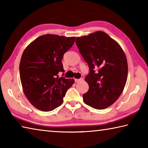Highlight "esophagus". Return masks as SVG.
<instances>
[{"label": "esophagus", "mask_w": 148, "mask_h": 148, "mask_svg": "<svg viewBox=\"0 0 148 148\" xmlns=\"http://www.w3.org/2000/svg\"><path fill=\"white\" fill-rule=\"evenodd\" d=\"M82 80H83V78H80V79H75V82H79L82 81Z\"/></svg>", "instance_id": "obj_1"}]
</instances>
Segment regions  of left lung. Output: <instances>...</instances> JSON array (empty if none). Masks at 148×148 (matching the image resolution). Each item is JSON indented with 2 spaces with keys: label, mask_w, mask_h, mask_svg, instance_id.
I'll list each match as a JSON object with an SVG mask.
<instances>
[{
  "label": "left lung",
  "mask_w": 148,
  "mask_h": 148,
  "mask_svg": "<svg viewBox=\"0 0 148 148\" xmlns=\"http://www.w3.org/2000/svg\"><path fill=\"white\" fill-rule=\"evenodd\" d=\"M76 44L89 68L85 77L89 87L83 95L84 103L95 109L106 108L117 101L126 84V56L119 44L102 31L77 37Z\"/></svg>",
  "instance_id": "obj_1"
}]
</instances>
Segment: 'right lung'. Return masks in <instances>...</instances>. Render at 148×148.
I'll return each mask as SVG.
<instances>
[{
    "label": "right lung",
    "mask_w": 148,
    "mask_h": 148,
    "mask_svg": "<svg viewBox=\"0 0 148 148\" xmlns=\"http://www.w3.org/2000/svg\"><path fill=\"white\" fill-rule=\"evenodd\" d=\"M76 37L47 34L27 46L19 64L23 91L36 108L51 111L63 102V97L74 79L59 77L63 72L62 59L73 46Z\"/></svg>",
    "instance_id": "obj_1"
}]
</instances>
